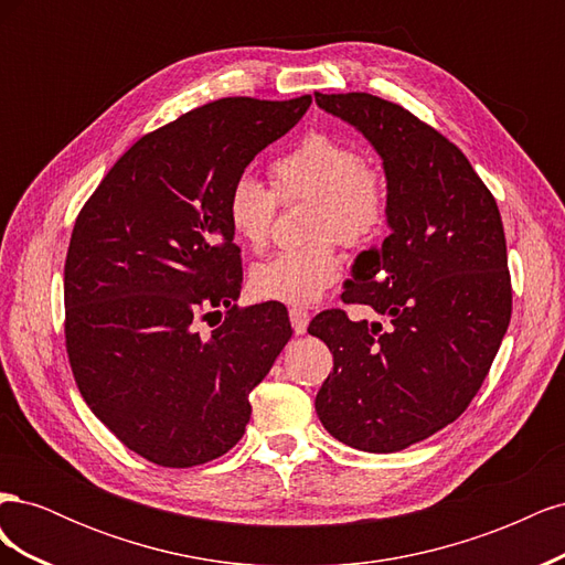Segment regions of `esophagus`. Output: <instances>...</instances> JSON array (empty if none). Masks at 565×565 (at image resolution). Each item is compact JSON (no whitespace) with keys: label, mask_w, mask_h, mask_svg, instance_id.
Instances as JSON below:
<instances>
[{"label":"esophagus","mask_w":565,"mask_h":565,"mask_svg":"<svg viewBox=\"0 0 565 565\" xmlns=\"http://www.w3.org/2000/svg\"><path fill=\"white\" fill-rule=\"evenodd\" d=\"M309 320H311V313L306 309H289V322H292V330L295 334H303L306 328H309Z\"/></svg>","instance_id":"1"}]
</instances>
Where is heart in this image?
Returning a JSON list of instances; mask_svg holds the SVG:
<instances>
[{
  "mask_svg": "<svg viewBox=\"0 0 565 565\" xmlns=\"http://www.w3.org/2000/svg\"><path fill=\"white\" fill-rule=\"evenodd\" d=\"M273 188L243 172L226 198L233 235L249 249H264L282 202L311 200V243L282 249L249 273L256 299L313 303L341 276L334 237L347 247H370L384 233L388 218V183L382 172L363 164L361 150L334 134L313 131L270 167Z\"/></svg>",
  "mask_w": 565,
  "mask_h": 565,
  "instance_id": "obj_1",
  "label": "heart"
}]
</instances>
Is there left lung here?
Wrapping results in <instances>:
<instances>
[{
	"label": "left lung",
	"mask_w": 565,
	"mask_h": 565,
	"mask_svg": "<svg viewBox=\"0 0 565 565\" xmlns=\"http://www.w3.org/2000/svg\"><path fill=\"white\" fill-rule=\"evenodd\" d=\"M324 113L361 131L388 183V237L355 256L347 303L382 322L318 313L309 332L334 355L316 413L337 440L398 452L469 407L511 318L502 216L455 143L372 94H318Z\"/></svg>",
	"instance_id": "left-lung-1"
}]
</instances>
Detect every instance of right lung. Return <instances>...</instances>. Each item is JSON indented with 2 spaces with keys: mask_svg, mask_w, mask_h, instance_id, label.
Instances as JSON below:
<instances>
[{
  "mask_svg": "<svg viewBox=\"0 0 565 565\" xmlns=\"http://www.w3.org/2000/svg\"><path fill=\"white\" fill-rule=\"evenodd\" d=\"M311 96L221 98L146 134L84 204L65 259V347L82 398L129 450L185 469L226 455L249 391L292 337L287 309H237L233 181ZM224 305L212 335L196 318ZM218 313V311H214Z\"/></svg>",
  "mask_w": 565,
  "mask_h": 565,
  "instance_id": "right-lung-1",
  "label": "right lung"
}]
</instances>
